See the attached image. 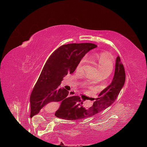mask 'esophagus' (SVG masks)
Segmentation results:
<instances>
[{
    "mask_svg": "<svg viewBox=\"0 0 147 147\" xmlns=\"http://www.w3.org/2000/svg\"><path fill=\"white\" fill-rule=\"evenodd\" d=\"M69 95L70 96H73V95H75V92H70V94H69Z\"/></svg>",
    "mask_w": 147,
    "mask_h": 147,
    "instance_id": "esophagus-1",
    "label": "esophagus"
}]
</instances>
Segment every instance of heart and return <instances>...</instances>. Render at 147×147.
Returning <instances> with one entry per match:
<instances>
[{"instance_id":"obj_1","label":"heart","mask_w":147,"mask_h":147,"mask_svg":"<svg viewBox=\"0 0 147 147\" xmlns=\"http://www.w3.org/2000/svg\"><path fill=\"white\" fill-rule=\"evenodd\" d=\"M92 59L95 61L97 66L99 70V74H108L110 75L113 68V62L112 58L109 54L106 53H93L92 56ZM87 57H84L80 61L78 65H77V70H79L86 63ZM95 79H92V82H94Z\"/></svg>"}]
</instances>
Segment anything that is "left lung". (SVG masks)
<instances>
[{
    "mask_svg": "<svg viewBox=\"0 0 147 147\" xmlns=\"http://www.w3.org/2000/svg\"><path fill=\"white\" fill-rule=\"evenodd\" d=\"M125 79L124 65L121 63L120 57H117L112 82L99 93L98 98L92 99L95 100L93 105L87 108L84 106L83 102L80 99H75L69 104H61L60 107L55 113V116L72 121L93 116L99 112L105 110L117 99L121 89L124 86Z\"/></svg>",
    "mask_w": 147,
    "mask_h": 147,
    "instance_id": "obj_1",
    "label": "left lung"
}]
</instances>
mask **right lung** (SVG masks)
<instances>
[{
    "label": "right lung",
    "mask_w": 147,
    "mask_h": 147,
    "mask_svg": "<svg viewBox=\"0 0 147 147\" xmlns=\"http://www.w3.org/2000/svg\"><path fill=\"white\" fill-rule=\"evenodd\" d=\"M96 47L97 45L89 43H70L60 46L50 55L30 96L32 115L53 102L66 104L80 99L77 95L68 97L69 92L60 88V84L65 75L73 73L84 55Z\"/></svg>",
    "instance_id": "obj_1"
}]
</instances>
